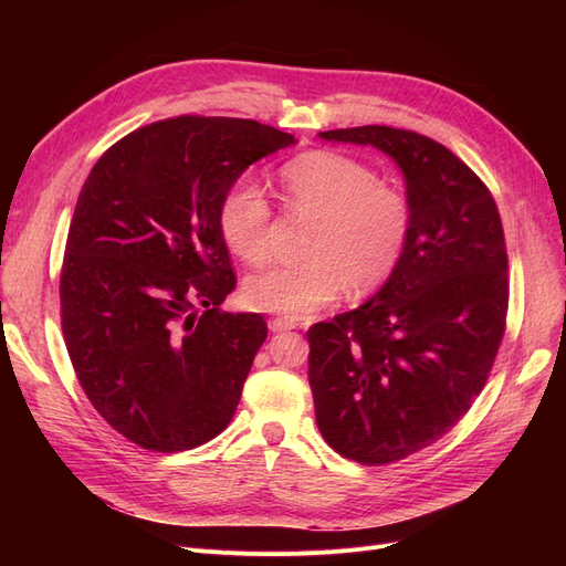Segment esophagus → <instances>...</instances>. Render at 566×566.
Masks as SVG:
<instances>
[{
    "label": "esophagus",
    "mask_w": 566,
    "mask_h": 566,
    "mask_svg": "<svg viewBox=\"0 0 566 566\" xmlns=\"http://www.w3.org/2000/svg\"><path fill=\"white\" fill-rule=\"evenodd\" d=\"M269 328H271V333H283V331L297 328V323L290 321V318H283V316H276V318L269 323Z\"/></svg>",
    "instance_id": "34e87169"
}]
</instances>
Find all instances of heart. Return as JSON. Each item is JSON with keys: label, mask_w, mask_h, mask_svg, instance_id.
Segmentation results:
<instances>
[{"label": "heart", "mask_w": 566, "mask_h": 566, "mask_svg": "<svg viewBox=\"0 0 566 566\" xmlns=\"http://www.w3.org/2000/svg\"><path fill=\"white\" fill-rule=\"evenodd\" d=\"M285 208L314 219L304 254L310 260L271 266L245 281L252 310L306 318L349 287L368 295L397 271L408 245L410 208L370 167L331 150H312L281 167ZM221 241L248 264L269 254L271 205L250 177L233 181L219 202Z\"/></svg>", "instance_id": "b5f03b06"}]
</instances>
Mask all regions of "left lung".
Instances as JSON below:
<instances>
[{"label": "left lung", "instance_id": "obj_1", "mask_svg": "<svg viewBox=\"0 0 566 566\" xmlns=\"http://www.w3.org/2000/svg\"><path fill=\"white\" fill-rule=\"evenodd\" d=\"M318 136L378 148L406 184L410 233L397 271L306 333L323 439L385 465L447 434L489 378L507 312L503 224L472 169L422 134L366 125Z\"/></svg>", "mask_w": 566, "mask_h": 566}]
</instances>
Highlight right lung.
Listing matches in <instances>:
<instances>
[{
	"mask_svg": "<svg viewBox=\"0 0 566 566\" xmlns=\"http://www.w3.org/2000/svg\"><path fill=\"white\" fill-rule=\"evenodd\" d=\"M293 144L254 119H163L111 146L82 186L61 271L65 347L94 408L142 449H196L235 413L266 323L219 312L235 279L217 212L252 163Z\"/></svg>",
	"mask_w": 566,
	"mask_h": 566,
	"instance_id": "obj_1",
	"label": "right lung"
}]
</instances>
